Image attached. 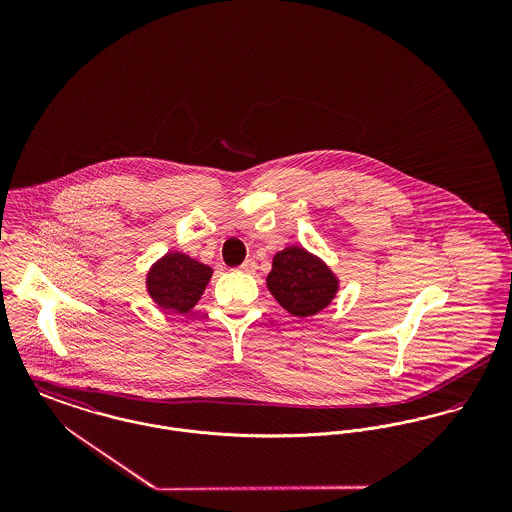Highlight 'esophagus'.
Wrapping results in <instances>:
<instances>
[{
  "label": "esophagus",
  "mask_w": 512,
  "mask_h": 512,
  "mask_svg": "<svg viewBox=\"0 0 512 512\" xmlns=\"http://www.w3.org/2000/svg\"><path fill=\"white\" fill-rule=\"evenodd\" d=\"M240 270H242V272H247V274H251V272H255V270H257V263H255L253 259H247V261L242 263Z\"/></svg>",
  "instance_id": "obj_1"
}]
</instances>
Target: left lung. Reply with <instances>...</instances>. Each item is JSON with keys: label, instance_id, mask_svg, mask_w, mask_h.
<instances>
[{"label": "left lung", "instance_id": "1", "mask_svg": "<svg viewBox=\"0 0 512 512\" xmlns=\"http://www.w3.org/2000/svg\"><path fill=\"white\" fill-rule=\"evenodd\" d=\"M268 292L293 317H313L326 309L340 290V280L320 257L290 245L272 257Z\"/></svg>", "mask_w": 512, "mask_h": 512}]
</instances>
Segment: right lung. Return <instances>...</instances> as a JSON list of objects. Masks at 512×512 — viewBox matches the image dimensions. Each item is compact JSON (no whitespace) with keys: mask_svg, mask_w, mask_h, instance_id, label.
<instances>
[{"mask_svg":"<svg viewBox=\"0 0 512 512\" xmlns=\"http://www.w3.org/2000/svg\"><path fill=\"white\" fill-rule=\"evenodd\" d=\"M211 276L213 268L186 253L169 251L147 270L146 290L161 309L184 315L201 299Z\"/></svg>","mask_w":512,"mask_h":512,"instance_id":"right-lung-1","label":"right lung"}]
</instances>
